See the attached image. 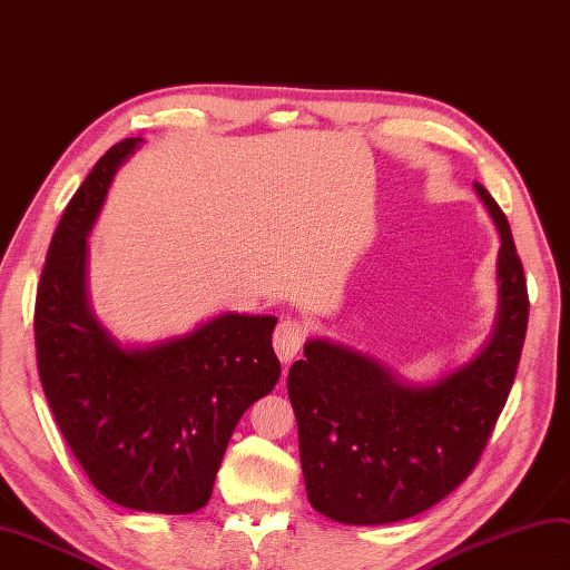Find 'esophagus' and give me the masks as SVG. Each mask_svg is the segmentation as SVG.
I'll list each match as a JSON object with an SVG mask.
<instances>
[{"label": "esophagus", "mask_w": 570, "mask_h": 570, "mask_svg": "<svg viewBox=\"0 0 570 570\" xmlns=\"http://www.w3.org/2000/svg\"><path fill=\"white\" fill-rule=\"evenodd\" d=\"M305 334H308V327H305L301 320H282L279 325H276L274 332V352L279 356L284 363L294 361L296 354L301 352V346L305 342Z\"/></svg>", "instance_id": "34e87169"}]
</instances>
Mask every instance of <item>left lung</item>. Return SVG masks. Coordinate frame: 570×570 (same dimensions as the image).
<instances>
[{
  "label": "left lung",
  "instance_id": "obj_1",
  "mask_svg": "<svg viewBox=\"0 0 570 570\" xmlns=\"http://www.w3.org/2000/svg\"><path fill=\"white\" fill-rule=\"evenodd\" d=\"M501 233V313L489 346L431 387L397 383L352 348L311 340L288 371L311 505L346 524L424 513L474 472L513 387L530 298L508 218L474 185Z\"/></svg>",
  "mask_w": 570,
  "mask_h": 570
}]
</instances>
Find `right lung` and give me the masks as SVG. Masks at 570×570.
<instances>
[{"label": "right lung", "instance_id": "1", "mask_svg": "<svg viewBox=\"0 0 570 570\" xmlns=\"http://www.w3.org/2000/svg\"><path fill=\"white\" fill-rule=\"evenodd\" d=\"M141 139L115 144L69 199L36 296L42 392L69 450L112 503L195 513L243 412L279 381L276 317L226 313L187 337L120 348L86 303V236L115 168Z\"/></svg>", "mask_w": 570, "mask_h": 570}]
</instances>
